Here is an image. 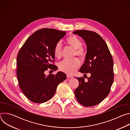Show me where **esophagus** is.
Here are the masks:
<instances>
[{
	"label": "esophagus",
	"instance_id": "34e87169",
	"mask_svg": "<svg viewBox=\"0 0 130 130\" xmlns=\"http://www.w3.org/2000/svg\"><path fill=\"white\" fill-rule=\"evenodd\" d=\"M67 76L68 78H73V76L70 75V74H67Z\"/></svg>",
	"mask_w": 130,
	"mask_h": 130
}]
</instances>
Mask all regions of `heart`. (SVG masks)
<instances>
[{
  "label": "heart",
  "mask_w": 130,
  "mask_h": 130,
  "mask_svg": "<svg viewBox=\"0 0 130 130\" xmlns=\"http://www.w3.org/2000/svg\"><path fill=\"white\" fill-rule=\"evenodd\" d=\"M67 42L75 49V55L79 57H84L86 52L82 46V41L75 35H72L68 37L66 39ZM62 54V45L60 42H58L55 46L54 49V56L59 58ZM80 66V61L78 59L74 58L73 59H64L59 63V69L68 74L74 73Z\"/></svg>",
  "instance_id": "b5f03b06"
}]
</instances>
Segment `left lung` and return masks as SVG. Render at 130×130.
I'll list each match as a JSON object with an SVG mask.
<instances>
[{
    "mask_svg": "<svg viewBox=\"0 0 130 130\" xmlns=\"http://www.w3.org/2000/svg\"><path fill=\"white\" fill-rule=\"evenodd\" d=\"M73 33L81 37L87 45L85 61L79 72L91 74L87 82L83 77L77 78L79 84L74 91L75 95L81 105L94 106L110 93L114 82L113 58L107 43L97 33L84 30Z\"/></svg>",
    "mask_w": 130,
    "mask_h": 130,
    "instance_id": "1",
    "label": "left lung"
}]
</instances>
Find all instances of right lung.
<instances>
[{
  "label": "right lung",
  "instance_id": "right-lung-1",
  "mask_svg": "<svg viewBox=\"0 0 130 130\" xmlns=\"http://www.w3.org/2000/svg\"><path fill=\"white\" fill-rule=\"evenodd\" d=\"M66 34L65 31L42 29L32 34L19 50L17 57V76L19 87L30 101L40 103L52 97L57 86L67 78L58 72L46 76L48 69L56 71L54 61L55 45Z\"/></svg>",
  "mask_w": 130,
  "mask_h": 130
}]
</instances>
